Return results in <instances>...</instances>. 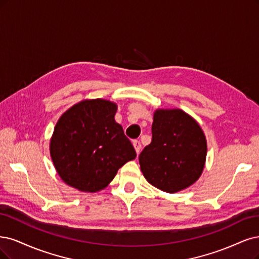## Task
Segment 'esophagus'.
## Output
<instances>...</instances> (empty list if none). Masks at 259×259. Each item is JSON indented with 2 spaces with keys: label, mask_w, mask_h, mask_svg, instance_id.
I'll return each mask as SVG.
<instances>
[{
  "label": "esophagus",
  "mask_w": 259,
  "mask_h": 259,
  "mask_svg": "<svg viewBox=\"0 0 259 259\" xmlns=\"http://www.w3.org/2000/svg\"><path fill=\"white\" fill-rule=\"evenodd\" d=\"M133 146H134V148H135L136 152H137V154H138V153L140 152V149H141L140 141H139V140H133Z\"/></svg>",
  "instance_id": "1"
}]
</instances>
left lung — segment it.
<instances>
[{
  "label": "left lung",
  "mask_w": 259,
  "mask_h": 259,
  "mask_svg": "<svg viewBox=\"0 0 259 259\" xmlns=\"http://www.w3.org/2000/svg\"><path fill=\"white\" fill-rule=\"evenodd\" d=\"M207 156L203 133L180 109L156 110L152 141L139 154L147 181L166 193H177L198 180Z\"/></svg>",
  "instance_id": "8db88e82"
}]
</instances>
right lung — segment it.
I'll use <instances>...</instances> for the list:
<instances>
[{
    "label": "right lung",
    "mask_w": 259,
    "mask_h": 259,
    "mask_svg": "<svg viewBox=\"0 0 259 259\" xmlns=\"http://www.w3.org/2000/svg\"><path fill=\"white\" fill-rule=\"evenodd\" d=\"M117 105L104 100L79 103L58 121L50 154L66 184L94 193L108 185L136 151L114 121Z\"/></svg>",
    "instance_id": "obj_1"
}]
</instances>
